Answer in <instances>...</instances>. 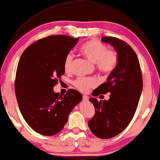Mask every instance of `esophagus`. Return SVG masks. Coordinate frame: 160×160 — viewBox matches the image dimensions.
Instances as JSON below:
<instances>
[{
	"label": "esophagus",
	"mask_w": 160,
	"mask_h": 160,
	"mask_svg": "<svg viewBox=\"0 0 160 160\" xmlns=\"http://www.w3.org/2000/svg\"><path fill=\"white\" fill-rule=\"evenodd\" d=\"M82 99H83V101H84V102H88V100H89V97H88V96H83V97H82Z\"/></svg>",
	"instance_id": "esophagus-1"
}]
</instances>
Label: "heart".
Here are the masks:
<instances>
[{"label":"heart","mask_w":160,"mask_h":160,"mask_svg":"<svg viewBox=\"0 0 160 160\" xmlns=\"http://www.w3.org/2000/svg\"><path fill=\"white\" fill-rule=\"evenodd\" d=\"M80 51L92 63H95L99 72L104 74L112 72L118 63V56L115 51H107V48L97 40H90L85 43ZM74 55L72 52L67 54L64 61V69L68 72L71 69ZM74 85L82 92H87L90 88L97 85L94 78H79L74 82Z\"/></svg>","instance_id":"1"}]
</instances>
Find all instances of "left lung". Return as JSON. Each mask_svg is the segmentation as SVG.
<instances>
[{
  "label": "left lung",
  "instance_id": "1",
  "mask_svg": "<svg viewBox=\"0 0 160 160\" xmlns=\"http://www.w3.org/2000/svg\"><path fill=\"white\" fill-rule=\"evenodd\" d=\"M102 41L114 48L118 63L114 70L93 91L92 96L109 92V100L98 102L91 97L95 113L88 126L97 137L109 139L125 129L137 109L142 90V78L138 58L131 46L118 38L103 37Z\"/></svg>",
  "mask_w": 160,
  "mask_h": 160
}]
</instances>
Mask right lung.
<instances>
[{
    "mask_svg": "<svg viewBox=\"0 0 160 160\" xmlns=\"http://www.w3.org/2000/svg\"><path fill=\"white\" fill-rule=\"evenodd\" d=\"M79 38L54 35L38 40L22 54L16 72L15 90L20 112L38 133L51 136L62 131L68 116L82 101L70 89L63 95L53 91L65 73V58Z\"/></svg>",
    "mask_w": 160,
    "mask_h": 160,
    "instance_id": "1",
    "label": "right lung"
}]
</instances>
